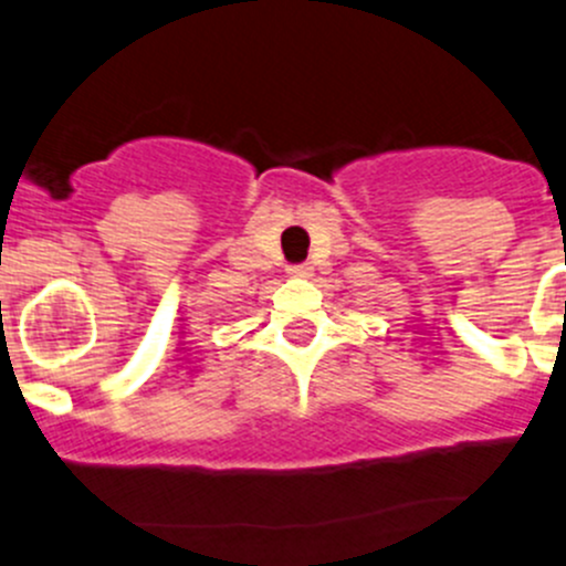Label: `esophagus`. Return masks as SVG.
Segmentation results:
<instances>
[{
  "instance_id": "obj_1",
  "label": "esophagus",
  "mask_w": 566,
  "mask_h": 566,
  "mask_svg": "<svg viewBox=\"0 0 566 566\" xmlns=\"http://www.w3.org/2000/svg\"><path fill=\"white\" fill-rule=\"evenodd\" d=\"M287 273H290V276H295V279H306V276H312V265H308V263L290 265Z\"/></svg>"
}]
</instances>
